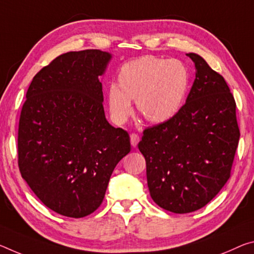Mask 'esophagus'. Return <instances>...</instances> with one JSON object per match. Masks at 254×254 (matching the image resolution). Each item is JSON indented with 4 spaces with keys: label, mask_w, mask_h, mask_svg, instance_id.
<instances>
[{
    "label": "esophagus",
    "mask_w": 254,
    "mask_h": 254,
    "mask_svg": "<svg viewBox=\"0 0 254 254\" xmlns=\"http://www.w3.org/2000/svg\"><path fill=\"white\" fill-rule=\"evenodd\" d=\"M130 140H131L132 147H136V144H138L139 141H140V138H139V135L136 134V133H132L130 135Z\"/></svg>",
    "instance_id": "obj_1"
}]
</instances>
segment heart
I'll list each match as a JSON object with an SVG mask.
<instances>
[{"mask_svg": "<svg viewBox=\"0 0 254 254\" xmlns=\"http://www.w3.org/2000/svg\"><path fill=\"white\" fill-rule=\"evenodd\" d=\"M190 87V72L179 60L143 56L124 63L119 84L108 87V106L116 123L126 122L132 113V100L143 118L163 123L178 114Z\"/></svg>", "mask_w": 254, "mask_h": 254, "instance_id": "1", "label": "heart"}]
</instances>
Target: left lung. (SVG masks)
I'll return each instance as SVG.
<instances>
[{"label": "left lung", "mask_w": 254, "mask_h": 254, "mask_svg": "<svg viewBox=\"0 0 254 254\" xmlns=\"http://www.w3.org/2000/svg\"><path fill=\"white\" fill-rule=\"evenodd\" d=\"M195 79L187 102L171 120L143 131L152 200L165 210L188 214L218 194L231 176L240 140L236 104L225 79L194 53Z\"/></svg>", "instance_id": "obj_1"}]
</instances>
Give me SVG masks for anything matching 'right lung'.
Instances as JSON below:
<instances>
[{
    "label": "right lung",
    "mask_w": 254,
    "mask_h": 254,
    "mask_svg": "<svg viewBox=\"0 0 254 254\" xmlns=\"http://www.w3.org/2000/svg\"><path fill=\"white\" fill-rule=\"evenodd\" d=\"M111 59L99 50L67 52L28 88L19 120V170L37 198L62 216L92 214L131 150L127 132L112 127L104 112L98 76Z\"/></svg>",
    "instance_id": "right-lung-1"
}]
</instances>
